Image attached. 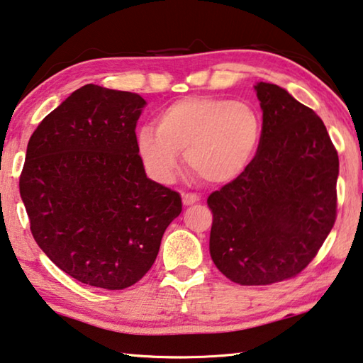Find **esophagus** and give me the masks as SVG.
I'll use <instances>...</instances> for the list:
<instances>
[{"mask_svg":"<svg viewBox=\"0 0 363 363\" xmlns=\"http://www.w3.org/2000/svg\"><path fill=\"white\" fill-rule=\"evenodd\" d=\"M199 201H200V196L196 194H184L182 195V203L186 206L195 205V203H199Z\"/></svg>","mask_w":363,"mask_h":363,"instance_id":"esophagus-1","label":"esophagus"}]
</instances>
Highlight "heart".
<instances>
[{
  "mask_svg": "<svg viewBox=\"0 0 363 363\" xmlns=\"http://www.w3.org/2000/svg\"><path fill=\"white\" fill-rule=\"evenodd\" d=\"M261 138L262 121L253 106L195 96L162 110L155 130L140 128L136 147L145 171L157 182L174 179L184 153L192 173L210 184H227L248 169Z\"/></svg>",
  "mask_w": 363,
  "mask_h": 363,
  "instance_id": "obj_1",
  "label": "heart"
}]
</instances>
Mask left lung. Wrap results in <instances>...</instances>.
Returning <instances> with one entry per match:
<instances>
[{
    "label": "left lung",
    "instance_id": "obj_1",
    "mask_svg": "<svg viewBox=\"0 0 363 363\" xmlns=\"http://www.w3.org/2000/svg\"><path fill=\"white\" fill-rule=\"evenodd\" d=\"M255 89L261 144L242 176L208 196L210 253L235 284L270 285L303 272L333 229L340 160L314 110L277 84Z\"/></svg>",
    "mask_w": 363,
    "mask_h": 363
}]
</instances>
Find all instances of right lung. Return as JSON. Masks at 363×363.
<instances>
[{"instance_id":"right-lung-1","label":"right lung","mask_w":363,"mask_h":363,"mask_svg":"<svg viewBox=\"0 0 363 363\" xmlns=\"http://www.w3.org/2000/svg\"><path fill=\"white\" fill-rule=\"evenodd\" d=\"M136 93L86 84L46 115L19 179L30 230L59 269L82 284L125 290L155 262L181 195L145 174Z\"/></svg>"}]
</instances>
